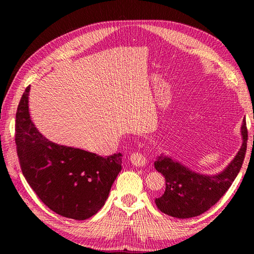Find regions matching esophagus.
Returning a JSON list of instances; mask_svg holds the SVG:
<instances>
[{
  "instance_id": "obj_1",
  "label": "esophagus",
  "mask_w": 254,
  "mask_h": 254,
  "mask_svg": "<svg viewBox=\"0 0 254 254\" xmlns=\"http://www.w3.org/2000/svg\"><path fill=\"white\" fill-rule=\"evenodd\" d=\"M130 160L134 166H144L146 164V158L141 152H134L130 155Z\"/></svg>"
}]
</instances>
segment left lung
<instances>
[{
    "label": "left lung",
    "instance_id": "1",
    "mask_svg": "<svg viewBox=\"0 0 254 254\" xmlns=\"http://www.w3.org/2000/svg\"><path fill=\"white\" fill-rule=\"evenodd\" d=\"M241 133L244 143L240 150L227 168L217 176L195 174L167 156H158L154 166L166 180L165 192L155 199L158 209L172 217L191 218L216 204L233 185L244 164L248 141L246 120Z\"/></svg>",
    "mask_w": 254,
    "mask_h": 254
}]
</instances>
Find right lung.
I'll list each match as a JSON object with an SVG mask.
<instances>
[{
    "instance_id": "add662e5",
    "label": "right lung",
    "mask_w": 254,
    "mask_h": 254,
    "mask_svg": "<svg viewBox=\"0 0 254 254\" xmlns=\"http://www.w3.org/2000/svg\"><path fill=\"white\" fill-rule=\"evenodd\" d=\"M29 89L21 96L15 121L16 149L25 179L41 202L61 216L76 220L94 216L122 169V154L101 157L48 141L30 120Z\"/></svg>"
}]
</instances>
